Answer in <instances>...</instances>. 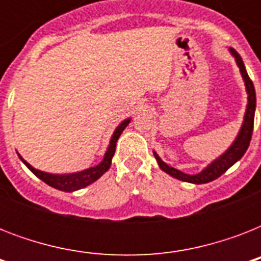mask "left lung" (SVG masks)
<instances>
[{
  "label": "left lung",
  "instance_id": "8db88e82",
  "mask_svg": "<svg viewBox=\"0 0 261 261\" xmlns=\"http://www.w3.org/2000/svg\"><path fill=\"white\" fill-rule=\"evenodd\" d=\"M230 54L234 57L237 66L240 67V71H241V75H243L244 83H245V88H247L248 93V104H247V111H245V115H244V122L243 126L240 128V133L237 135V138L234 139V142L231 143V146L227 149L222 155H219L218 159L214 160L213 163L203 169L202 172H199L196 174H187L184 172L178 171V169H174V168L169 167L168 164H165L163 160L160 159L159 154L153 151L157 163H159V167L163 169L165 173L171 174L172 177L178 178L181 181L192 182V184H206V182H210L215 178H218L221 174H223L225 172L234 165L237 161H239L247 151L248 146H249V142H251L252 138V131H253V120H255V110H256V92L255 87H253V83L249 79V75L247 73V69L244 66L243 58L240 57V54L234 48H229Z\"/></svg>",
  "mask_w": 261,
  "mask_h": 261
}]
</instances>
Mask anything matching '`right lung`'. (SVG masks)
<instances>
[{
    "label": "right lung",
    "mask_w": 261,
    "mask_h": 261,
    "mask_svg": "<svg viewBox=\"0 0 261 261\" xmlns=\"http://www.w3.org/2000/svg\"><path fill=\"white\" fill-rule=\"evenodd\" d=\"M131 119H126L123 120L118 127L116 130L114 131L112 134V138L110 141V146L107 149L106 154H104V159L98 165L92 168H88V169H84L81 172H75V173H66V174H53V173H47V172H42L35 169L32 165L27 163L25 160L22 159L21 155L18 154L20 160L22 163L25 164V167L30 169L35 176H38L42 181H44L46 184L51 186L53 188H57L59 191H65V192H73V191L81 190L84 187L89 186L92 182H94L97 178H100L102 174L106 173L111 167V163H112V157L115 154V149H116V142H118L119 137L123 133V130L126 128L127 124L130 123Z\"/></svg>",
    "instance_id": "add662e5"
}]
</instances>
